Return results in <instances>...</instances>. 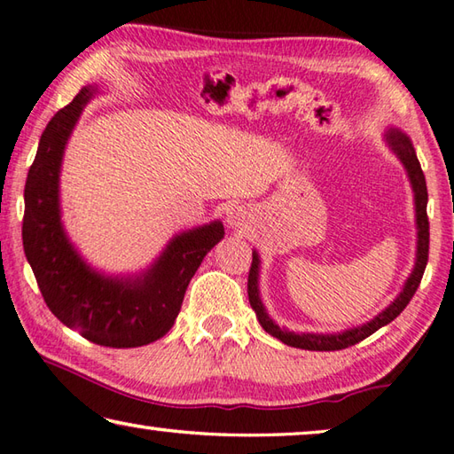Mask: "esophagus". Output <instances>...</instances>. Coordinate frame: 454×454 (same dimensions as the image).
Segmentation results:
<instances>
[{
    "label": "esophagus",
    "mask_w": 454,
    "mask_h": 454,
    "mask_svg": "<svg viewBox=\"0 0 454 454\" xmlns=\"http://www.w3.org/2000/svg\"><path fill=\"white\" fill-rule=\"evenodd\" d=\"M247 221H249V213L243 207V205H229L227 209V225L233 227V229H241L247 225Z\"/></svg>",
    "instance_id": "obj_1"
}]
</instances>
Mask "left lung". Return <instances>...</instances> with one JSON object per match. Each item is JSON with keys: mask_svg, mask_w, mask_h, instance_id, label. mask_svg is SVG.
Returning <instances> with one entry per match:
<instances>
[{"mask_svg": "<svg viewBox=\"0 0 454 454\" xmlns=\"http://www.w3.org/2000/svg\"><path fill=\"white\" fill-rule=\"evenodd\" d=\"M386 140L389 144V148L397 153V158L401 160V164L405 166L409 182H411L413 193H415V219H417V259H415V267L413 272L409 275L403 290H401L399 296L393 301L386 310L381 314L375 316L373 320L362 324L357 328H349L338 333H294L288 332L285 328H280L278 324L272 322L270 316L264 310V306L261 302L259 296V253L253 251V262H251V270H249V282H247V293H249V302L253 306V310L259 318L261 326L264 332H269L270 336L278 338L282 344L293 346V348H301V349H310V352H336V349H344L348 346H354L357 341L365 340L367 336H372L373 332H378L381 326H386L391 320H395L397 316L405 310V306L411 301L415 290L421 285L423 272L427 267V261H429V217H427V184H425V176L421 164H419L417 153L409 136L403 134L397 128H389L386 132Z\"/></svg>", "mask_w": 454, "mask_h": 454, "instance_id": "left-lung-1", "label": "left lung"}]
</instances>
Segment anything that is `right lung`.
<instances>
[{
    "instance_id": "right-lung-1",
    "label": "right lung",
    "mask_w": 454,
    "mask_h": 454,
    "mask_svg": "<svg viewBox=\"0 0 454 454\" xmlns=\"http://www.w3.org/2000/svg\"><path fill=\"white\" fill-rule=\"evenodd\" d=\"M98 92L84 87L51 118L25 182L23 249L49 310L82 338L106 348H138L166 336L203 256L225 235L221 221L176 235L148 270L106 277L76 253L61 223L59 176L68 136Z\"/></svg>"
}]
</instances>
